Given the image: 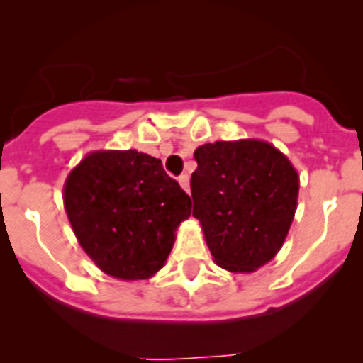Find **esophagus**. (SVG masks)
<instances>
[{
    "instance_id": "obj_1",
    "label": "esophagus",
    "mask_w": 363,
    "mask_h": 363,
    "mask_svg": "<svg viewBox=\"0 0 363 363\" xmlns=\"http://www.w3.org/2000/svg\"><path fill=\"white\" fill-rule=\"evenodd\" d=\"M179 184H181V188L184 189L186 193H189V175L188 174L179 175Z\"/></svg>"
}]
</instances>
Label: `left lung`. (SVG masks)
<instances>
[{
	"mask_svg": "<svg viewBox=\"0 0 363 363\" xmlns=\"http://www.w3.org/2000/svg\"><path fill=\"white\" fill-rule=\"evenodd\" d=\"M191 174L193 216L214 262L255 272L283 246L296 211L298 174L263 140L203 144Z\"/></svg>",
	"mask_w": 363,
	"mask_h": 363,
	"instance_id": "left-lung-1",
	"label": "left lung"
}]
</instances>
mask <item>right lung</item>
I'll return each mask as SVG.
<instances>
[{"label":"right lung","mask_w":363,"mask_h":363,"mask_svg":"<svg viewBox=\"0 0 363 363\" xmlns=\"http://www.w3.org/2000/svg\"><path fill=\"white\" fill-rule=\"evenodd\" d=\"M63 199L82 250L123 281L155 276L191 214V199L161 160L133 149L87 155L69 172Z\"/></svg>","instance_id":"1"}]
</instances>
